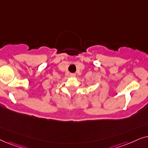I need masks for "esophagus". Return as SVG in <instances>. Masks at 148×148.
Returning a JSON list of instances; mask_svg holds the SVG:
<instances>
[{
    "label": "esophagus",
    "mask_w": 148,
    "mask_h": 148,
    "mask_svg": "<svg viewBox=\"0 0 148 148\" xmlns=\"http://www.w3.org/2000/svg\"><path fill=\"white\" fill-rule=\"evenodd\" d=\"M70 76H71V77H75L76 74H73V73H72V74H70Z\"/></svg>",
    "instance_id": "34e87169"
}]
</instances>
